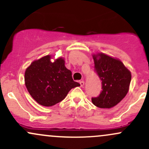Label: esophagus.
I'll list each match as a JSON object with an SVG mask.
<instances>
[{"label": "esophagus", "instance_id": "34e87169", "mask_svg": "<svg viewBox=\"0 0 149 149\" xmlns=\"http://www.w3.org/2000/svg\"><path fill=\"white\" fill-rule=\"evenodd\" d=\"M79 83H80V85H81V87H83V86H84V83H85L84 81H80Z\"/></svg>", "mask_w": 149, "mask_h": 149}]
</instances>
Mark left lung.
I'll use <instances>...</instances> for the list:
<instances>
[{
  "mask_svg": "<svg viewBox=\"0 0 149 149\" xmlns=\"http://www.w3.org/2000/svg\"><path fill=\"white\" fill-rule=\"evenodd\" d=\"M95 71L102 81L98 97H92L93 104L100 108H111L122 100L129 91L131 72L119 59L103 53L93 56Z\"/></svg>",
  "mask_w": 149,
  "mask_h": 149,
  "instance_id": "1",
  "label": "left lung"
}]
</instances>
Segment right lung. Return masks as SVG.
<instances>
[{
	"instance_id": "right-lung-1",
	"label": "right lung",
	"mask_w": 149,
	"mask_h": 149,
	"mask_svg": "<svg viewBox=\"0 0 149 149\" xmlns=\"http://www.w3.org/2000/svg\"><path fill=\"white\" fill-rule=\"evenodd\" d=\"M47 55L36 60L24 73L27 91L36 102L50 107L66 97L73 88L80 86L72 78V73L65 66L64 59L58 58L52 62Z\"/></svg>"
}]
</instances>
